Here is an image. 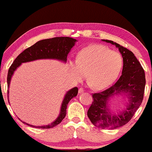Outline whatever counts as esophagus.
<instances>
[{
    "label": "esophagus",
    "instance_id": "obj_1",
    "mask_svg": "<svg viewBox=\"0 0 152 152\" xmlns=\"http://www.w3.org/2000/svg\"><path fill=\"white\" fill-rule=\"evenodd\" d=\"M84 88H82V87H81V88H78V93L79 94H81V93H83V91H84Z\"/></svg>",
    "mask_w": 152,
    "mask_h": 152
}]
</instances>
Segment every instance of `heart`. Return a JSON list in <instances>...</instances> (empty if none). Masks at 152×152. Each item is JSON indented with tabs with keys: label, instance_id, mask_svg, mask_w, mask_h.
<instances>
[{
	"label": "heart",
	"instance_id": "obj_1",
	"mask_svg": "<svg viewBox=\"0 0 152 152\" xmlns=\"http://www.w3.org/2000/svg\"><path fill=\"white\" fill-rule=\"evenodd\" d=\"M123 66L121 54L111 51L101 45H92L82 49L71 64V74L81 81L88 74L91 86L96 89L106 88L118 77Z\"/></svg>",
	"mask_w": 152,
	"mask_h": 152
}]
</instances>
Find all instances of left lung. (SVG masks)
<instances>
[{
	"instance_id": "1",
	"label": "left lung",
	"mask_w": 152,
	"mask_h": 152,
	"mask_svg": "<svg viewBox=\"0 0 152 152\" xmlns=\"http://www.w3.org/2000/svg\"><path fill=\"white\" fill-rule=\"evenodd\" d=\"M103 41L115 44L121 52L124 62L122 74L116 83L109 88L99 93L92 94L93 102L87 115L94 126L102 129H115L128 123L142 104L146 84L145 73L131 50L112 41ZM122 91L129 94L130 102L123 113L118 115L111 113L107 107V98Z\"/></svg>"
}]
</instances>
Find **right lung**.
Wrapping results in <instances>:
<instances>
[{"label":"right lung","mask_w":152,"mask_h":152,"mask_svg":"<svg viewBox=\"0 0 152 152\" xmlns=\"http://www.w3.org/2000/svg\"><path fill=\"white\" fill-rule=\"evenodd\" d=\"M76 41V40L72 38L55 37L41 40V41H38L37 43H36L29 48H26L17 56V58L15 59L14 61L13 62V64H11L9 69H8V76H7L8 88L9 87L10 78H11L13 72L17 69V67H18L22 63L42 58H56L58 59V60L66 61L68 53H69L71 48L74 46V43ZM78 91L77 87H74L67 92V94L65 96V98L64 99V102L62 103L61 109V112L58 117L50 124L43 126H35L28 124L25 122H23V123L26 124L28 126L38 129H50L57 126L65 118L67 104H69L71 99L77 96Z\"/></svg>","instance_id":"right-lung-1"}]
</instances>
